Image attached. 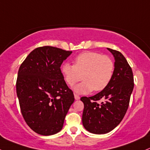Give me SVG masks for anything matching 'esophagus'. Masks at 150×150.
Masks as SVG:
<instances>
[{
	"label": "esophagus",
	"mask_w": 150,
	"mask_h": 150,
	"mask_svg": "<svg viewBox=\"0 0 150 150\" xmlns=\"http://www.w3.org/2000/svg\"><path fill=\"white\" fill-rule=\"evenodd\" d=\"M74 97H75V99L76 100H80V96H79V95H76V94H75V95H74Z\"/></svg>",
	"instance_id": "esophagus-1"
}]
</instances>
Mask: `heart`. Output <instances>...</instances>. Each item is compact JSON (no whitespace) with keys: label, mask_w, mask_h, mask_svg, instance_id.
<instances>
[{"label":"heart","mask_w":150,"mask_h":150,"mask_svg":"<svg viewBox=\"0 0 150 150\" xmlns=\"http://www.w3.org/2000/svg\"><path fill=\"white\" fill-rule=\"evenodd\" d=\"M114 69V62L110 57L98 52H85L75 57L74 65L63 64L61 72L70 86L84 79L74 90L78 93H88L106 88L112 78Z\"/></svg>","instance_id":"obj_1"}]
</instances>
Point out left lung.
Returning a JSON list of instances; mask_svg holds the SVG:
<instances>
[{"label": "left lung", "mask_w": 150, "mask_h": 150, "mask_svg": "<svg viewBox=\"0 0 150 150\" xmlns=\"http://www.w3.org/2000/svg\"><path fill=\"white\" fill-rule=\"evenodd\" d=\"M115 57L112 78L106 88L92 97H82L84 103L83 125L93 134H106L122 120L134 88L132 70L119 51L108 48ZM103 99L101 103L96 101Z\"/></svg>", "instance_id": "left-lung-1"}]
</instances>
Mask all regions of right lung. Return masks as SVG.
I'll return each mask as SVG.
<instances>
[{
    "instance_id": "right-lung-1",
    "label": "right lung",
    "mask_w": 150,
    "mask_h": 150,
    "mask_svg": "<svg viewBox=\"0 0 150 150\" xmlns=\"http://www.w3.org/2000/svg\"><path fill=\"white\" fill-rule=\"evenodd\" d=\"M71 53L52 46L39 47L20 66L16 92L21 113L28 125L41 135L61 130L75 100L60 70Z\"/></svg>"
}]
</instances>
